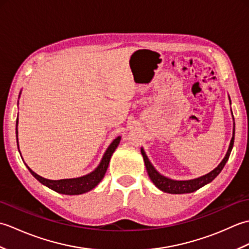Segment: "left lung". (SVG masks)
Listing matches in <instances>:
<instances>
[{
    "instance_id": "8db88e82",
    "label": "left lung",
    "mask_w": 249,
    "mask_h": 249,
    "mask_svg": "<svg viewBox=\"0 0 249 249\" xmlns=\"http://www.w3.org/2000/svg\"><path fill=\"white\" fill-rule=\"evenodd\" d=\"M234 127H233V136H232L228 152H227L225 158L221 160L219 165L216 167L213 171H211L210 173L205 174V176L200 177V178H195V179H189V181H174V179L168 178L166 177L161 176V174L158 172L154 167H153L151 161L149 160V158H147V156L145 155L144 151L141 149V154H142V156H143L146 170H147V173H149L150 178L152 179V182L154 183V185L157 188H160V190H162V192L169 193V194L194 193V192H196V190H198L199 188L204 186V185L211 183L216 177L218 176L220 171L223 170V168L225 167L226 162L229 160L230 153H231V150H232V147H233V143H234V131H235Z\"/></svg>"
}]
</instances>
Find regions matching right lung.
I'll return each instance as SVG.
<instances>
[{"instance_id":"1","label":"right lung","mask_w":249,"mask_h":249,"mask_svg":"<svg viewBox=\"0 0 249 249\" xmlns=\"http://www.w3.org/2000/svg\"><path fill=\"white\" fill-rule=\"evenodd\" d=\"M16 125H18V118H17V122H16ZM16 134H17V144H18L17 126H16ZM120 140H121V137H118V138L114 139L112 141V143H111L110 146L108 147V150L106 151L103 160L99 163V166L95 169L93 172H91L89 174H87V176H84V177H81V178L57 179V181H53V179L41 178L40 176H38V174H36L34 171H32L28 166L26 167H28L30 172L33 174V177L35 178L38 179L41 184L46 185L47 187H49L52 190H54V192L60 193V194H64V195H81V194L89 192V190L93 189L95 186H97V184L102 181L106 171H107L110 158H111V156H112L113 152L115 151L116 147H118V145L120 143Z\"/></svg>"}]
</instances>
